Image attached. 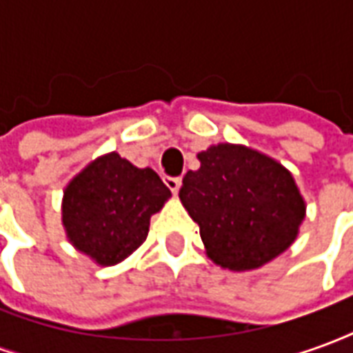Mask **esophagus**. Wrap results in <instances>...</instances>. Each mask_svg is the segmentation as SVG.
Returning a JSON list of instances; mask_svg holds the SVG:
<instances>
[{"mask_svg":"<svg viewBox=\"0 0 353 353\" xmlns=\"http://www.w3.org/2000/svg\"><path fill=\"white\" fill-rule=\"evenodd\" d=\"M164 183H166V187H168L170 191L176 194V192L179 191V187H181V179H179V177H164Z\"/></svg>","mask_w":353,"mask_h":353,"instance_id":"obj_1","label":"esophagus"}]
</instances>
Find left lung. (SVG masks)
I'll return each mask as SVG.
<instances>
[{"mask_svg":"<svg viewBox=\"0 0 353 353\" xmlns=\"http://www.w3.org/2000/svg\"><path fill=\"white\" fill-rule=\"evenodd\" d=\"M196 157L200 168L185 174L179 200L215 265L255 270L291 248L306 202L281 162L240 143L210 145Z\"/></svg>","mask_w":353,"mask_h":353,"instance_id":"8db88e82","label":"left lung"}]
</instances>
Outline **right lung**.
Segmentation results:
<instances>
[{
    "label": "right lung",
    "mask_w": 353,
    "mask_h": 353,
    "mask_svg": "<svg viewBox=\"0 0 353 353\" xmlns=\"http://www.w3.org/2000/svg\"><path fill=\"white\" fill-rule=\"evenodd\" d=\"M170 196L154 170L138 168L115 151L101 154L65 185V236L96 265H119L145 242L151 215Z\"/></svg>",
    "instance_id": "add662e5"
}]
</instances>
